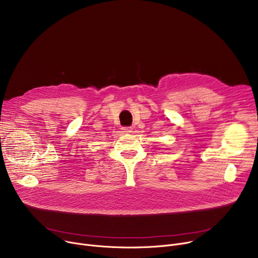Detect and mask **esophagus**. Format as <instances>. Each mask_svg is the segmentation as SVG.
I'll return each mask as SVG.
<instances>
[{
	"label": "esophagus",
	"instance_id": "obj_1",
	"mask_svg": "<svg viewBox=\"0 0 258 258\" xmlns=\"http://www.w3.org/2000/svg\"><path fill=\"white\" fill-rule=\"evenodd\" d=\"M133 132V127H122L123 134H131Z\"/></svg>",
	"mask_w": 258,
	"mask_h": 258
}]
</instances>
